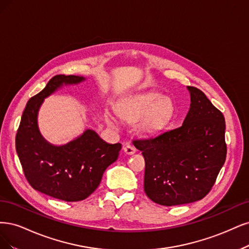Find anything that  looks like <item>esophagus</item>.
Segmentation results:
<instances>
[{"label": "esophagus", "instance_id": "obj_1", "mask_svg": "<svg viewBox=\"0 0 249 249\" xmlns=\"http://www.w3.org/2000/svg\"><path fill=\"white\" fill-rule=\"evenodd\" d=\"M124 152H125L127 155H132V154H134L135 152H136V149L133 146H131V145H127L124 148Z\"/></svg>", "mask_w": 249, "mask_h": 249}]
</instances>
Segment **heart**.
<instances>
[{"label":"heart","instance_id":"obj_1","mask_svg":"<svg viewBox=\"0 0 249 249\" xmlns=\"http://www.w3.org/2000/svg\"><path fill=\"white\" fill-rule=\"evenodd\" d=\"M120 116L126 121L135 122L142 118L138 125L145 134L159 132L171 121L175 113V103L162 94L148 92L135 96L126 101L120 108Z\"/></svg>","mask_w":249,"mask_h":249}]
</instances>
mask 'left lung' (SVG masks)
I'll return each mask as SVG.
<instances>
[{
    "mask_svg": "<svg viewBox=\"0 0 249 249\" xmlns=\"http://www.w3.org/2000/svg\"><path fill=\"white\" fill-rule=\"evenodd\" d=\"M187 89L191 103L182 126L133 141L146 162L143 189L162 206L205 197L227 157L222 113L197 88Z\"/></svg>",
    "mask_w": 249,
    "mask_h": 249,
    "instance_id": "8db88e82",
    "label": "left lung"
}]
</instances>
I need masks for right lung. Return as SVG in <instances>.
I'll use <instances>...</instances> for the list:
<instances>
[{
	"mask_svg": "<svg viewBox=\"0 0 249 249\" xmlns=\"http://www.w3.org/2000/svg\"><path fill=\"white\" fill-rule=\"evenodd\" d=\"M85 79L78 75L53 76L28 101L15 138L18 155L30 185L65 202H78L92 195L122 148L120 142L111 145L104 142L91 129L63 146L52 145L40 133L37 117L43 100L63 85H76Z\"/></svg>",
	"mask_w": 249,
	"mask_h": 249,
	"instance_id": "add662e5",
	"label": "right lung"
}]
</instances>
